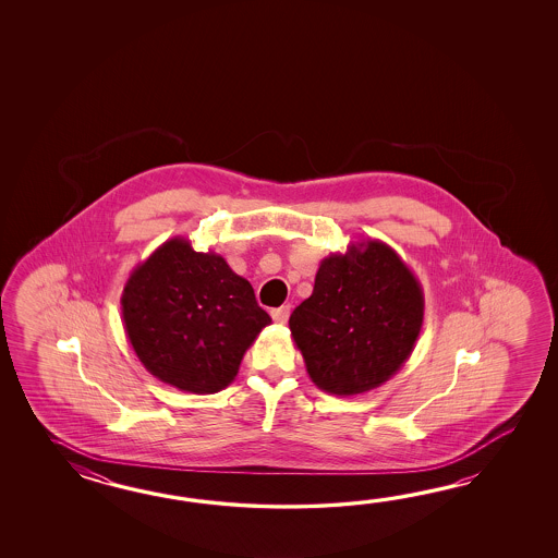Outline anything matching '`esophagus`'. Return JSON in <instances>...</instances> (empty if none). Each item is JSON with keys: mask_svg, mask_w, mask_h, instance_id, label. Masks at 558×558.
Listing matches in <instances>:
<instances>
[{"mask_svg": "<svg viewBox=\"0 0 558 558\" xmlns=\"http://www.w3.org/2000/svg\"><path fill=\"white\" fill-rule=\"evenodd\" d=\"M289 315H291V305H283V307L271 311V317H274L275 323H281V325L289 320Z\"/></svg>", "mask_w": 558, "mask_h": 558, "instance_id": "esophagus-1", "label": "esophagus"}]
</instances>
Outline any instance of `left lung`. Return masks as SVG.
I'll use <instances>...</instances> for the list:
<instances>
[{
  "label": "left lung",
  "mask_w": 558,
  "mask_h": 558,
  "mask_svg": "<svg viewBox=\"0 0 558 558\" xmlns=\"http://www.w3.org/2000/svg\"><path fill=\"white\" fill-rule=\"evenodd\" d=\"M425 317V295L399 253L379 239L349 243L320 262L289 329L320 391L353 397L403 367Z\"/></svg>",
  "instance_id": "1"
}]
</instances>
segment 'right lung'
<instances>
[{
	"mask_svg": "<svg viewBox=\"0 0 558 558\" xmlns=\"http://www.w3.org/2000/svg\"><path fill=\"white\" fill-rule=\"evenodd\" d=\"M121 319L143 367L195 395L231 385L247 349L271 325L250 281L185 238L169 239L131 271Z\"/></svg>",
	"mask_w": 558,
	"mask_h": 558,
	"instance_id": "obj_1",
	"label": "right lung"
}]
</instances>
